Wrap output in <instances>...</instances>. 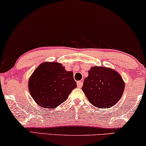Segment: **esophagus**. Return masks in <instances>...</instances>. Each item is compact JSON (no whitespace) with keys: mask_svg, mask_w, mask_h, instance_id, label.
I'll return each instance as SVG.
<instances>
[{"mask_svg":"<svg viewBox=\"0 0 146 146\" xmlns=\"http://www.w3.org/2000/svg\"><path fill=\"white\" fill-rule=\"evenodd\" d=\"M77 85H78V87L81 88L82 86V85H83V82L82 81H78L77 82Z\"/></svg>","mask_w":146,"mask_h":146,"instance_id":"esophagus-1","label":"esophagus"}]
</instances>
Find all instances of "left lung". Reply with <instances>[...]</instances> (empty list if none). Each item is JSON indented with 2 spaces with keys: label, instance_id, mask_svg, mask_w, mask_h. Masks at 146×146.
Masks as SVG:
<instances>
[{
  "label": "left lung",
  "instance_id": "obj_1",
  "mask_svg": "<svg viewBox=\"0 0 146 146\" xmlns=\"http://www.w3.org/2000/svg\"><path fill=\"white\" fill-rule=\"evenodd\" d=\"M124 88V81L117 71L96 66L88 70L82 90L92 104L105 109L118 102Z\"/></svg>",
  "mask_w": 146,
  "mask_h": 146
}]
</instances>
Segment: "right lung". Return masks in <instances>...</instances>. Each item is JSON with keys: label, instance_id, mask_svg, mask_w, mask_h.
I'll list each match as a JSON object with an SVG mask.
<instances>
[{"label": "right lung", "instance_id": "obj_1", "mask_svg": "<svg viewBox=\"0 0 146 146\" xmlns=\"http://www.w3.org/2000/svg\"><path fill=\"white\" fill-rule=\"evenodd\" d=\"M77 84L72 71L56 62H45L38 66L29 80V90L38 105L55 108L66 100Z\"/></svg>", "mask_w": 146, "mask_h": 146}]
</instances>
